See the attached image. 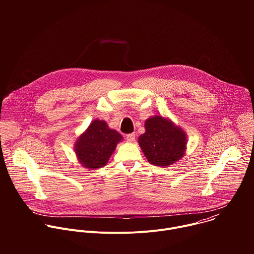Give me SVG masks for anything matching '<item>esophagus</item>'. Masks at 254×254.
<instances>
[{"label": "esophagus", "mask_w": 254, "mask_h": 254, "mask_svg": "<svg viewBox=\"0 0 254 254\" xmlns=\"http://www.w3.org/2000/svg\"><path fill=\"white\" fill-rule=\"evenodd\" d=\"M127 140L128 141V142H132L133 140H134V138H135V134L134 133H129V134H127Z\"/></svg>", "instance_id": "esophagus-1"}]
</instances>
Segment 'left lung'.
Returning a JSON list of instances; mask_svg holds the SVG:
<instances>
[{
    "label": "left lung",
    "mask_w": 254,
    "mask_h": 254,
    "mask_svg": "<svg viewBox=\"0 0 254 254\" xmlns=\"http://www.w3.org/2000/svg\"><path fill=\"white\" fill-rule=\"evenodd\" d=\"M144 129L137 142L150 164L169 167L185 156L187 133L172 120L156 115L146 120Z\"/></svg>",
    "instance_id": "1"
}]
</instances>
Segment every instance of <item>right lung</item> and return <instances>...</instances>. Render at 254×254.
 I'll return each mask as SVG.
<instances>
[{
    "label": "right lung",
    "mask_w": 254,
    "mask_h": 254,
    "mask_svg": "<svg viewBox=\"0 0 254 254\" xmlns=\"http://www.w3.org/2000/svg\"><path fill=\"white\" fill-rule=\"evenodd\" d=\"M124 139L121 133L108 127L105 121L91 122L74 142V153L80 165L88 170L104 167L117 144Z\"/></svg>",
    "instance_id": "add662e5"
}]
</instances>
